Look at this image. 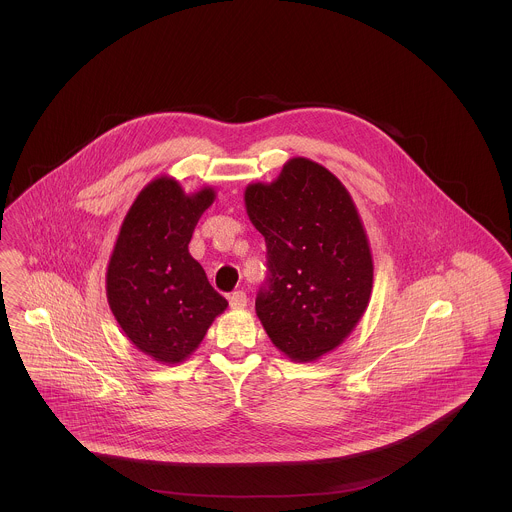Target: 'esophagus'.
Instances as JSON below:
<instances>
[{
    "label": "esophagus",
    "mask_w": 512,
    "mask_h": 512,
    "mask_svg": "<svg viewBox=\"0 0 512 512\" xmlns=\"http://www.w3.org/2000/svg\"><path fill=\"white\" fill-rule=\"evenodd\" d=\"M228 303H230L232 309H244V307H247L249 299H247V295L244 292H236L228 297Z\"/></svg>",
    "instance_id": "1"
}]
</instances>
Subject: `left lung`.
I'll list each match as a JSON object with an SVG mask.
<instances>
[{
    "label": "left lung",
    "instance_id": "left-lung-1",
    "mask_svg": "<svg viewBox=\"0 0 512 512\" xmlns=\"http://www.w3.org/2000/svg\"><path fill=\"white\" fill-rule=\"evenodd\" d=\"M245 211L267 242L268 290L255 311L276 349L313 363L365 315L374 263L365 224L334 172L292 157L272 182L245 186Z\"/></svg>",
    "mask_w": 512,
    "mask_h": 512
}]
</instances>
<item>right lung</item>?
I'll list each match as a JSON object with an SVG mask.
<instances>
[{
  "label": "right lung",
  "mask_w": 512,
  "mask_h": 512,
  "mask_svg": "<svg viewBox=\"0 0 512 512\" xmlns=\"http://www.w3.org/2000/svg\"><path fill=\"white\" fill-rule=\"evenodd\" d=\"M217 199L161 174L136 195L109 257L105 290L130 343L161 365L184 363L228 301L188 251L195 224Z\"/></svg>",
  "instance_id": "add662e5"
}]
</instances>
